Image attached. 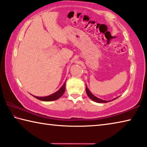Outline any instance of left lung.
I'll use <instances>...</instances> for the list:
<instances>
[{"label": "left lung", "instance_id": "1", "mask_svg": "<svg viewBox=\"0 0 147 147\" xmlns=\"http://www.w3.org/2000/svg\"><path fill=\"white\" fill-rule=\"evenodd\" d=\"M86 93H87V94H88V96L89 97V98H91L92 100H93L94 102H98V103H106V102H108V100H102V99H100V98H98L96 97V96H95L94 95V94H92L90 91L89 90V89L88 88V87H87L86 86ZM117 98H113V100H115V99H116Z\"/></svg>", "mask_w": 147, "mask_h": 147}]
</instances>
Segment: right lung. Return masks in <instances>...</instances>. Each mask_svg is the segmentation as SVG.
Here are the masks:
<instances>
[{
    "label": "right lung",
    "instance_id": "1",
    "mask_svg": "<svg viewBox=\"0 0 147 147\" xmlns=\"http://www.w3.org/2000/svg\"><path fill=\"white\" fill-rule=\"evenodd\" d=\"M66 82V81H65ZM65 84L66 83L65 82L63 86H61V88L59 89L58 91H57L55 93L51 94L49 96H34L35 98H36L38 100H40L42 101H53V100H57L61 97V96L63 95V94L64 93L65 91Z\"/></svg>",
    "mask_w": 147,
    "mask_h": 147
}]
</instances>
